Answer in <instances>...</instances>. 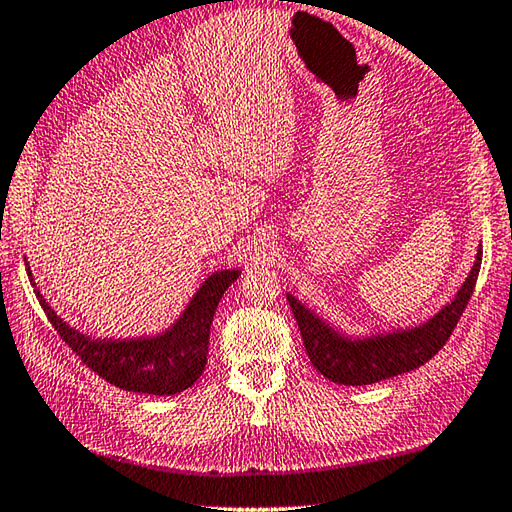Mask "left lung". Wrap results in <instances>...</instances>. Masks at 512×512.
<instances>
[{
  "label": "left lung",
  "mask_w": 512,
  "mask_h": 512,
  "mask_svg": "<svg viewBox=\"0 0 512 512\" xmlns=\"http://www.w3.org/2000/svg\"><path fill=\"white\" fill-rule=\"evenodd\" d=\"M479 266H482V250L477 253V262L457 297L424 326L386 337L364 339V342L344 339L299 304L295 297L286 295V299L297 319L310 362L319 373L335 384L366 386L424 366L444 348L459 317L464 315L470 295H473Z\"/></svg>",
  "instance_id": "left-lung-1"
}]
</instances>
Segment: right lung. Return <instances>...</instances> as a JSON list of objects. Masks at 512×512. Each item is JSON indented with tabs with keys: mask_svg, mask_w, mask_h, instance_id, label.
I'll use <instances>...</instances> for the list:
<instances>
[{
	"mask_svg": "<svg viewBox=\"0 0 512 512\" xmlns=\"http://www.w3.org/2000/svg\"><path fill=\"white\" fill-rule=\"evenodd\" d=\"M30 275V268H28ZM239 277L237 270L210 275L182 319L162 337L133 339V342H97L70 328L50 310L37 293L48 322L62 342L82 359L95 375L130 393L175 395L193 386L204 373L208 359V335L219 299ZM33 282V275H30Z\"/></svg>",
	"mask_w": 512,
	"mask_h": 512,
	"instance_id": "1",
	"label": "right lung"
}]
</instances>
